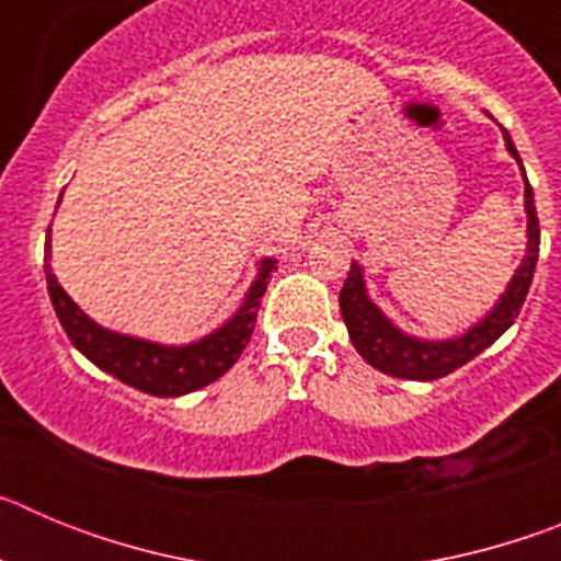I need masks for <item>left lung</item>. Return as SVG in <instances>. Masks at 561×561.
<instances>
[{"label": "left lung", "mask_w": 561, "mask_h": 561, "mask_svg": "<svg viewBox=\"0 0 561 561\" xmlns=\"http://www.w3.org/2000/svg\"><path fill=\"white\" fill-rule=\"evenodd\" d=\"M505 148L512 151L514 160L519 162V153L514 148L508 131H503ZM523 168V162H519ZM525 176V173H523ZM525 213H528V252H525L523 264H519L517 275L512 277V284L500 297V304L485 320H480L474 329L466 331L458 340L444 342H427L415 340V336L404 334L396 329L388 317L381 314L365 295V280H362L359 266H351L345 284L340 291V311L342 320L348 325V336L354 342V348L368 365L388 376H399V379H415V381H433L440 376L453 374L460 365L485 351L503 334L508 325L517 320L519 309L525 304V295L531 289L534 270H537L539 257V219L537 205H534V191L525 180Z\"/></svg>", "instance_id": "8db88e82"}]
</instances>
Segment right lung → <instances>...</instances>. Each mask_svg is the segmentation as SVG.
<instances>
[{
  "mask_svg": "<svg viewBox=\"0 0 561 561\" xmlns=\"http://www.w3.org/2000/svg\"><path fill=\"white\" fill-rule=\"evenodd\" d=\"M49 257V232L47 244H44ZM275 270L272 261H264L261 275L252 284L250 295L244 297V306L227 320L219 331H213L210 336L182 348H168V345H157V342L134 340V336L112 334V331L101 329L69 300L67 291L58 286L56 275L44 264V275H47V289L53 309H56L58 320H61L64 331L72 340L78 351L87 359H92L101 370L112 374L114 379L126 381L131 388L142 390L151 396H182L191 390H199L219 376H225L241 356V351L250 342L252 329H255V317L261 309V297H264L266 286H270V275Z\"/></svg>",
  "mask_w": 561,
  "mask_h": 561,
  "instance_id": "right-lung-1",
  "label": "right lung"
}]
</instances>
